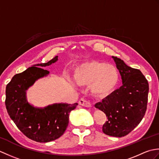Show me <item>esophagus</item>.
Listing matches in <instances>:
<instances>
[{
  "label": "esophagus",
  "mask_w": 159,
  "mask_h": 159,
  "mask_svg": "<svg viewBox=\"0 0 159 159\" xmlns=\"http://www.w3.org/2000/svg\"><path fill=\"white\" fill-rule=\"evenodd\" d=\"M79 104H80V105L83 106L85 107H92V104H91V103L89 102V101H87V100L83 99V98H81L79 100Z\"/></svg>",
  "instance_id": "1"
}]
</instances>
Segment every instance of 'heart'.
I'll use <instances>...</instances> for the list:
<instances>
[{
    "mask_svg": "<svg viewBox=\"0 0 159 159\" xmlns=\"http://www.w3.org/2000/svg\"><path fill=\"white\" fill-rule=\"evenodd\" d=\"M74 79L80 86H89L90 92L97 97H106L116 89L120 74L112 64L90 61L77 67Z\"/></svg>",
    "mask_w": 159,
    "mask_h": 159,
    "instance_id": "obj_1",
    "label": "heart"
}]
</instances>
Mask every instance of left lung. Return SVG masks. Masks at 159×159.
<instances>
[{
	"instance_id": "8db88e82",
	"label": "left lung",
	"mask_w": 159,
	"mask_h": 159,
	"mask_svg": "<svg viewBox=\"0 0 159 159\" xmlns=\"http://www.w3.org/2000/svg\"><path fill=\"white\" fill-rule=\"evenodd\" d=\"M122 80V85L95 104L106 114L102 126L107 135L121 137L133 130L145 116L149 85L139 70L129 67L123 60L112 56Z\"/></svg>"
}]
</instances>
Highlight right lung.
Wrapping results in <instances>:
<instances>
[{
    "mask_svg": "<svg viewBox=\"0 0 159 159\" xmlns=\"http://www.w3.org/2000/svg\"><path fill=\"white\" fill-rule=\"evenodd\" d=\"M57 61L56 56L48 63L33 65L16 74L6 87L5 106L9 116L25 136L37 142H50L61 136L68 126L70 111L78 105L61 102L42 108L28 102L26 91L36 80L50 73L41 67Z\"/></svg>",
    "mask_w": 159,
    "mask_h": 159,
    "instance_id": "add662e5",
    "label": "right lung"
}]
</instances>
